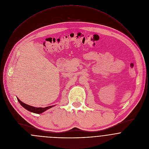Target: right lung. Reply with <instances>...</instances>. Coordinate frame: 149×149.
Instances as JSON below:
<instances>
[{
    "label": "right lung",
    "mask_w": 149,
    "mask_h": 149,
    "mask_svg": "<svg viewBox=\"0 0 149 149\" xmlns=\"http://www.w3.org/2000/svg\"><path fill=\"white\" fill-rule=\"evenodd\" d=\"M17 99H18V102H19V103H20V104L23 107L27 110H28V111H29L30 112L36 113H41L43 112L44 111H46L47 109H49V108L54 106H52L47 107H45V108H41V107L37 108V107H34L27 105V104L23 103L18 97H17Z\"/></svg>",
    "instance_id": "1"
}]
</instances>
